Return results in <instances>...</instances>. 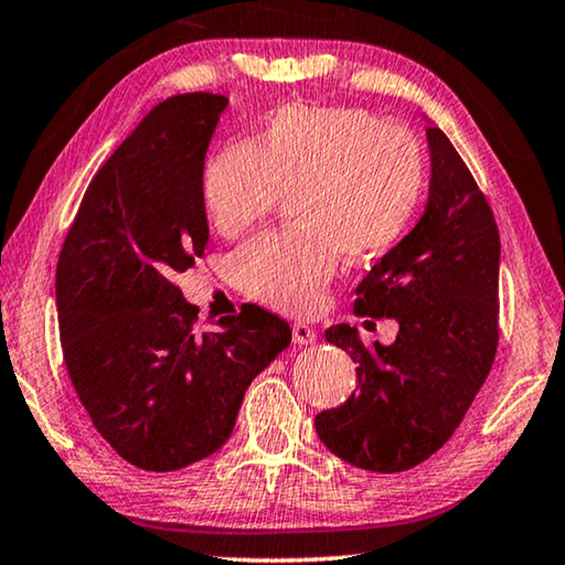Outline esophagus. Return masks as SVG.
<instances>
[{
  "label": "esophagus",
  "mask_w": 565,
  "mask_h": 565,
  "mask_svg": "<svg viewBox=\"0 0 565 565\" xmlns=\"http://www.w3.org/2000/svg\"><path fill=\"white\" fill-rule=\"evenodd\" d=\"M291 337H294V342L297 344H311L317 340V332L311 330L309 324H301V322H297L291 327Z\"/></svg>",
  "instance_id": "esophagus-1"
}]
</instances>
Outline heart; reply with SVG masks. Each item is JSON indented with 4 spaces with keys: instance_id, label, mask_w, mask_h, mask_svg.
Listing matches in <instances>:
<instances>
[{
    "instance_id": "1",
    "label": "heart",
    "mask_w": 565,
    "mask_h": 565,
    "mask_svg": "<svg viewBox=\"0 0 565 565\" xmlns=\"http://www.w3.org/2000/svg\"><path fill=\"white\" fill-rule=\"evenodd\" d=\"M426 188V154L403 126L365 108L291 104L254 141L207 159L202 200L225 238L266 221L291 198V233L264 235L233 256V276L250 299L309 315L344 254L367 260L391 250L414 221Z\"/></svg>"
}]
</instances>
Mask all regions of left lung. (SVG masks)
I'll list each match as a JSON object with an SVG mask.
<instances>
[{"label":"left lung","mask_w":565,"mask_h":565,"mask_svg":"<svg viewBox=\"0 0 565 565\" xmlns=\"http://www.w3.org/2000/svg\"><path fill=\"white\" fill-rule=\"evenodd\" d=\"M428 202L416 228L358 286L355 315L398 322L365 348L355 327L324 332L358 363V393L317 414L327 449L352 467L406 471L451 439L498 352L500 233L465 159L436 126Z\"/></svg>","instance_id":"obj_1"}]
</instances>
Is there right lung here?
I'll use <instances>...</instances> for the list:
<instances>
[{"label":"right lung","mask_w":565,"mask_h":565,"mask_svg":"<svg viewBox=\"0 0 565 565\" xmlns=\"http://www.w3.org/2000/svg\"><path fill=\"white\" fill-rule=\"evenodd\" d=\"M228 98L162 100L90 180L55 271L67 375L129 465L174 471L231 439L248 385L289 348L256 305L195 332L177 274L207 248L205 151Z\"/></svg>","instance_id":"right-lung-1"}]
</instances>
